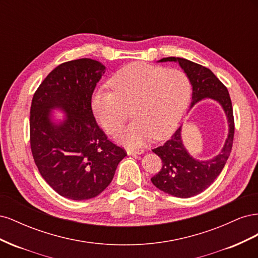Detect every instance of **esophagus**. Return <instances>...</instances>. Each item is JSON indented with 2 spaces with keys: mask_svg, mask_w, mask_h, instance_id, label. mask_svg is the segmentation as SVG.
<instances>
[{
  "mask_svg": "<svg viewBox=\"0 0 258 258\" xmlns=\"http://www.w3.org/2000/svg\"><path fill=\"white\" fill-rule=\"evenodd\" d=\"M143 150H130V148H127V154L128 155H140V154H143Z\"/></svg>",
  "mask_w": 258,
  "mask_h": 258,
  "instance_id": "esophagus-1",
  "label": "esophagus"
}]
</instances>
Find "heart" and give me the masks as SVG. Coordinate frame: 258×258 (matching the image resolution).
Instances as JSON below:
<instances>
[{"mask_svg":"<svg viewBox=\"0 0 258 258\" xmlns=\"http://www.w3.org/2000/svg\"><path fill=\"white\" fill-rule=\"evenodd\" d=\"M113 91L99 89L92 96L93 114L107 132H114L129 117H136L115 138L131 147L144 144L153 136L162 139L172 132L189 103L191 86L179 70L131 63L110 81Z\"/></svg>","mask_w":258,"mask_h":258,"instance_id":"1","label":"heart"}]
</instances>
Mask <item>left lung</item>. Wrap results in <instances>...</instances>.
Wrapping results in <instances>:
<instances>
[{
	"label": "left lung",
	"instance_id": "1",
	"mask_svg": "<svg viewBox=\"0 0 258 258\" xmlns=\"http://www.w3.org/2000/svg\"><path fill=\"white\" fill-rule=\"evenodd\" d=\"M159 61L178 62L184 70L192 86L191 106L202 99H213L222 105L228 119V138L226 139L221 153L212 159L197 160L187 153L182 142L181 127L165 144L153 150L162 161L159 172L151 178L153 184L174 197L189 198L206 190L215 181L229 157L235 134L232 104L226 86L210 69L183 58L168 57Z\"/></svg>",
	"mask_w": 258,
	"mask_h": 258
}]
</instances>
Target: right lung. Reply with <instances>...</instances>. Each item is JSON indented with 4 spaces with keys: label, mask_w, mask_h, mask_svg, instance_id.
<instances>
[{
    "label": "right lung",
    "mask_w": 258,
    "mask_h": 258,
    "mask_svg": "<svg viewBox=\"0 0 258 258\" xmlns=\"http://www.w3.org/2000/svg\"><path fill=\"white\" fill-rule=\"evenodd\" d=\"M104 70L89 58L64 62L47 75L32 99L30 145L34 162L51 188L68 199L98 196L127 156L107 139L92 113V93ZM52 108L67 114L63 122L51 121Z\"/></svg>",
    "instance_id": "1"
}]
</instances>
